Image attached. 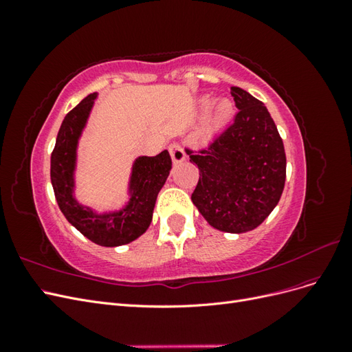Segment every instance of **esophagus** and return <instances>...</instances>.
I'll use <instances>...</instances> for the list:
<instances>
[{"instance_id": "1", "label": "esophagus", "mask_w": 352, "mask_h": 352, "mask_svg": "<svg viewBox=\"0 0 352 352\" xmlns=\"http://www.w3.org/2000/svg\"><path fill=\"white\" fill-rule=\"evenodd\" d=\"M168 151H170V155H172V160H173V163L175 164H179V163H182V162H185V158H186V154H185V151H184V148L180 146L179 144H172L168 146Z\"/></svg>"}]
</instances>
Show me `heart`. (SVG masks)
<instances>
[{
    "instance_id": "heart-1",
    "label": "heart",
    "mask_w": 352,
    "mask_h": 352,
    "mask_svg": "<svg viewBox=\"0 0 352 352\" xmlns=\"http://www.w3.org/2000/svg\"><path fill=\"white\" fill-rule=\"evenodd\" d=\"M198 109L202 114L208 113L206 129L211 135L225 129L232 122L233 114H235V105L228 98H221L212 104V100L210 97H204L198 101Z\"/></svg>"
}]
</instances>
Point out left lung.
<instances>
[{
	"label": "left lung",
	"mask_w": 352,
	"mask_h": 352,
	"mask_svg": "<svg viewBox=\"0 0 352 352\" xmlns=\"http://www.w3.org/2000/svg\"><path fill=\"white\" fill-rule=\"evenodd\" d=\"M235 120L206 150H186L198 166L192 202L208 225L243 233L260 226L278 206L286 179L283 141L270 113L251 94L232 87Z\"/></svg>",
	"instance_id": "left-lung-1"
}]
</instances>
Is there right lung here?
I'll return each mask as SVG.
<instances>
[{"instance_id":"obj_1","label":"right lung","mask_w":352,"mask_h":352,"mask_svg":"<svg viewBox=\"0 0 352 352\" xmlns=\"http://www.w3.org/2000/svg\"><path fill=\"white\" fill-rule=\"evenodd\" d=\"M98 94H89L66 114L51 154V184L57 204L72 226L101 247H120L140 238L151 225L157 195L172 170L167 150L155 157H138L129 177V201L120 210L98 212L74 197L78 145Z\"/></svg>"}]
</instances>
